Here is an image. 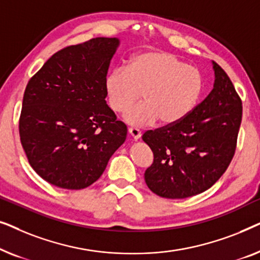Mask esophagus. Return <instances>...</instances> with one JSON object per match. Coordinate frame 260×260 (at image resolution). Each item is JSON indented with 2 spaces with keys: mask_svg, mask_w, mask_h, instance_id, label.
<instances>
[{
  "mask_svg": "<svg viewBox=\"0 0 260 260\" xmlns=\"http://www.w3.org/2000/svg\"><path fill=\"white\" fill-rule=\"evenodd\" d=\"M129 134H130V136L133 137L135 141L140 140L141 136H142L141 131L138 130V129H136V127H129Z\"/></svg>",
  "mask_w": 260,
  "mask_h": 260,
  "instance_id": "1",
  "label": "esophagus"
}]
</instances>
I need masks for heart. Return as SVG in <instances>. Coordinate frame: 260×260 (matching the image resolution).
<instances>
[{
    "mask_svg": "<svg viewBox=\"0 0 260 260\" xmlns=\"http://www.w3.org/2000/svg\"><path fill=\"white\" fill-rule=\"evenodd\" d=\"M202 91L200 72L172 53L147 51L130 59L126 69L105 78V93L113 112L123 113L141 93L144 102L124 115L127 124L144 126L159 119L163 125L182 120Z\"/></svg>",
    "mask_w": 260,
    "mask_h": 260,
    "instance_id": "1",
    "label": "heart"
}]
</instances>
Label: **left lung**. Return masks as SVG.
Listing matches in <instances>:
<instances>
[{
    "label": "left lung",
    "mask_w": 260,
    "mask_h": 260,
    "mask_svg": "<svg viewBox=\"0 0 260 260\" xmlns=\"http://www.w3.org/2000/svg\"><path fill=\"white\" fill-rule=\"evenodd\" d=\"M212 65L215 79L207 97L179 123L142 136L154 154L145 183L161 198L186 199L207 190L236 152L241 101L225 71Z\"/></svg>",
    "instance_id": "8db88e82"
}]
</instances>
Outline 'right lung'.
<instances>
[{
    "label": "right lung",
    "instance_id": "1",
    "mask_svg": "<svg viewBox=\"0 0 260 260\" xmlns=\"http://www.w3.org/2000/svg\"><path fill=\"white\" fill-rule=\"evenodd\" d=\"M117 38H94L53 54L28 81L19 131L28 162L53 186L95 182L127 129L106 104L105 78Z\"/></svg>",
    "mask_w": 260,
    "mask_h": 260
}]
</instances>
